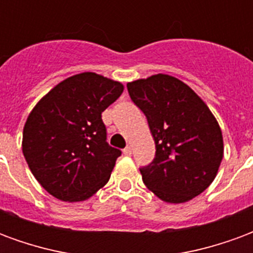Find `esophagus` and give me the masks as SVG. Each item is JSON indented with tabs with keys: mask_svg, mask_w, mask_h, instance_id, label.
I'll use <instances>...</instances> for the list:
<instances>
[{
	"mask_svg": "<svg viewBox=\"0 0 253 253\" xmlns=\"http://www.w3.org/2000/svg\"><path fill=\"white\" fill-rule=\"evenodd\" d=\"M124 155H126V157H130L132 155V147L126 146L124 148Z\"/></svg>",
	"mask_w": 253,
	"mask_h": 253,
	"instance_id": "esophagus-1",
	"label": "esophagus"
}]
</instances>
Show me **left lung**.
I'll return each instance as SVG.
<instances>
[{
  "instance_id": "left-lung-1",
  "label": "left lung",
  "mask_w": 253,
  "mask_h": 253,
  "mask_svg": "<svg viewBox=\"0 0 253 253\" xmlns=\"http://www.w3.org/2000/svg\"><path fill=\"white\" fill-rule=\"evenodd\" d=\"M126 88L155 141V157L140 168L146 187L169 203L200 195L214 181L223 157L221 128L207 105L169 75L136 80Z\"/></svg>"
}]
</instances>
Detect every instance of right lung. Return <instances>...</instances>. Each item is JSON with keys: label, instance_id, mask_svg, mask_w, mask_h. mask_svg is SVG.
I'll use <instances>...</instances> for the list:
<instances>
[{"label": "right lung", "instance_id": "right-lung-1", "mask_svg": "<svg viewBox=\"0 0 253 253\" xmlns=\"http://www.w3.org/2000/svg\"><path fill=\"white\" fill-rule=\"evenodd\" d=\"M123 84L96 73L75 75L42 98L27 118L23 154L54 198L80 202L106 184L121 150L107 143L105 112Z\"/></svg>", "mask_w": 253, "mask_h": 253}]
</instances>
